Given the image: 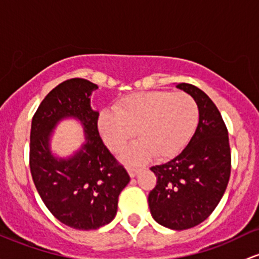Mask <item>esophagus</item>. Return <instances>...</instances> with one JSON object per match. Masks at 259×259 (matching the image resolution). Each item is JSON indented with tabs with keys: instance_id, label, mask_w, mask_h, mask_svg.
Returning <instances> with one entry per match:
<instances>
[{
	"instance_id": "1",
	"label": "esophagus",
	"mask_w": 259,
	"mask_h": 259,
	"mask_svg": "<svg viewBox=\"0 0 259 259\" xmlns=\"http://www.w3.org/2000/svg\"><path fill=\"white\" fill-rule=\"evenodd\" d=\"M141 171H143V168H138V167H129V168H127V172H129L130 177L132 178L136 177Z\"/></svg>"
}]
</instances>
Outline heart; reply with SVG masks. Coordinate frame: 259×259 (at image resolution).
I'll use <instances>...</instances> for the list:
<instances>
[{
	"label": "heart",
	"instance_id": "heart-1",
	"mask_svg": "<svg viewBox=\"0 0 259 259\" xmlns=\"http://www.w3.org/2000/svg\"><path fill=\"white\" fill-rule=\"evenodd\" d=\"M199 120L195 99L184 92H139L125 97L116 109L99 115V133L113 152L118 153L136 135L140 140L125 152L124 160L139 163L156 157L169 158L186 146Z\"/></svg>",
	"mask_w": 259,
	"mask_h": 259
}]
</instances>
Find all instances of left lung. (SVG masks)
<instances>
[{
  "label": "left lung",
  "instance_id": "8db88e82",
  "mask_svg": "<svg viewBox=\"0 0 259 259\" xmlns=\"http://www.w3.org/2000/svg\"><path fill=\"white\" fill-rule=\"evenodd\" d=\"M195 99L199 123L186 149L167 163L151 167L157 183L149 194L152 218L172 230L203 223L217 208L231 173L229 133L206 93L189 83L176 86Z\"/></svg>",
  "mask_w": 259,
  "mask_h": 259
}]
</instances>
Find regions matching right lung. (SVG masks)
<instances>
[{
  "instance_id": "add662e5",
  "label": "right lung",
  "mask_w": 259,
  "mask_h": 259,
  "mask_svg": "<svg viewBox=\"0 0 259 259\" xmlns=\"http://www.w3.org/2000/svg\"><path fill=\"white\" fill-rule=\"evenodd\" d=\"M97 84L83 78L64 81L48 93L32 120L29 166L45 206L59 221L76 230H96L115 218L118 198L130 182L98 132L99 113L91 108ZM75 117L87 141L67 159L50 149L51 133L59 121Z\"/></svg>"
}]
</instances>
